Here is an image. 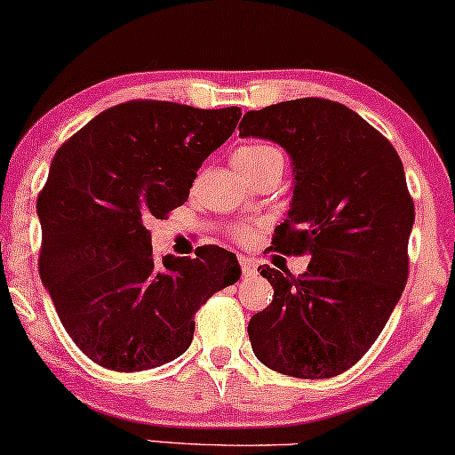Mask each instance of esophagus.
<instances>
[{
	"mask_svg": "<svg viewBox=\"0 0 455 455\" xmlns=\"http://www.w3.org/2000/svg\"><path fill=\"white\" fill-rule=\"evenodd\" d=\"M238 261H240V269H242V275H244V278H252V275L257 274V263L252 261V259L240 257Z\"/></svg>",
	"mask_w": 455,
	"mask_h": 455,
	"instance_id": "obj_1",
	"label": "esophagus"
}]
</instances>
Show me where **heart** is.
I'll return each instance as SVG.
<instances>
[{
  "label": "heart",
  "mask_w": 455,
  "mask_h": 455,
  "mask_svg": "<svg viewBox=\"0 0 455 455\" xmlns=\"http://www.w3.org/2000/svg\"><path fill=\"white\" fill-rule=\"evenodd\" d=\"M234 164L246 177H252L257 173H263V171H267L271 167H284V158H282V155L274 148V146L246 144L240 146V148L234 152ZM234 235L238 242H249L252 232L249 226H238Z\"/></svg>",
  "instance_id": "obj_1"
}]
</instances>
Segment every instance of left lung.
I'll return each instance as SVG.
<instances>
[{
    "label": "left lung",
    "instance_id": "1",
    "mask_svg": "<svg viewBox=\"0 0 455 455\" xmlns=\"http://www.w3.org/2000/svg\"><path fill=\"white\" fill-rule=\"evenodd\" d=\"M238 129L291 155L292 203L271 244L309 257L299 278L259 267L274 300L251 317L252 351L280 374L332 379L374 345L408 282L414 200L403 164L385 135L332 100L251 110Z\"/></svg>",
    "mask_w": 455,
    "mask_h": 455
}]
</instances>
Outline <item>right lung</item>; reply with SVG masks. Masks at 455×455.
Wrapping results in <instances>:
<instances>
[{
	"instance_id": "obj_1",
	"label": "right lung",
	"mask_w": 455,
	"mask_h": 455,
	"mask_svg": "<svg viewBox=\"0 0 455 455\" xmlns=\"http://www.w3.org/2000/svg\"><path fill=\"white\" fill-rule=\"evenodd\" d=\"M240 116L238 106L132 100L58 148L37 198L39 275L64 330L102 368L173 362L192 343L200 305L238 282L235 255L220 246L158 259L146 221L186 203Z\"/></svg>"
}]
</instances>
